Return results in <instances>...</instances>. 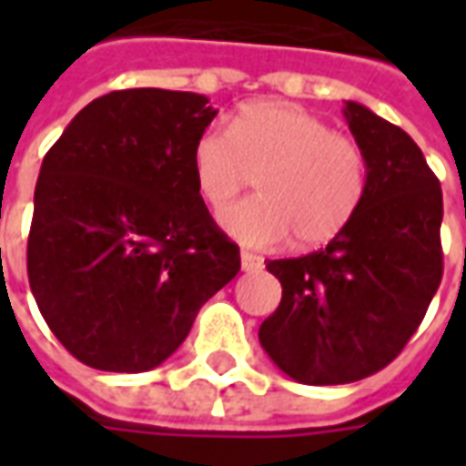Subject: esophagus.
Here are the masks:
<instances>
[{
  "instance_id": "esophagus-1",
  "label": "esophagus",
  "mask_w": 466,
  "mask_h": 466,
  "mask_svg": "<svg viewBox=\"0 0 466 466\" xmlns=\"http://www.w3.org/2000/svg\"><path fill=\"white\" fill-rule=\"evenodd\" d=\"M239 257H242V269H244V272H262V269H264V259L259 257V254L247 252V249H244Z\"/></svg>"
}]
</instances>
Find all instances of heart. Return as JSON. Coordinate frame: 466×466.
<instances>
[{"instance_id":"obj_1","label":"heart","mask_w":466,"mask_h":466,"mask_svg":"<svg viewBox=\"0 0 466 466\" xmlns=\"http://www.w3.org/2000/svg\"><path fill=\"white\" fill-rule=\"evenodd\" d=\"M194 182L222 209L257 177L259 197L219 222L249 247H322L347 229L370 187L367 154L351 134L292 102H252L224 127H207L192 149Z\"/></svg>"}]
</instances>
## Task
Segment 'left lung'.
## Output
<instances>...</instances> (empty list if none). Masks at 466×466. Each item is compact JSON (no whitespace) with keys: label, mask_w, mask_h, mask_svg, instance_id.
Returning <instances> with one entry per match:
<instances>
[{"label":"left lung","mask_w":466,"mask_h":466,"mask_svg":"<svg viewBox=\"0 0 466 466\" xmlns=\"http://www.w3.org/2000/svg\"><path fill=\"white\" fill-rule=\"evenodd\" d=\"M370 187L324 249L272 259L282 302L259 327L272 361L302 384H350L384 370L410 342L441 282V187L397 124L347 102Z\"/></svg>","instance_id":"obj_1"}]
</instances>
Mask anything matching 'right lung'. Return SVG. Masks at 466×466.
<instances>
[{"instance_id": "obj_1", "label": "right lung", "mask_w": 466, "mask_h": 466, "mask_svg": "<svg viewBox=\"0 0 466 466\" xmlns=\"http://www.w3.org/2000/svg\"><path fill=\"white\" fill-rule=\"evenodd\" d=\"M207 102L154 86L109 92L42 162L29 287L49 329L86 367H159L242 267L194 182V142L217 116Z\"/></svg>"}]
</instances>
